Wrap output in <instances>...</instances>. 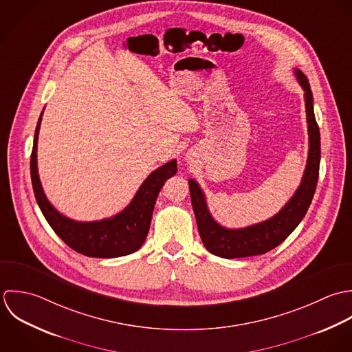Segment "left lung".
I'll return each instance as SVG.
<instances>
[{
  "mask_svg": "<svg viewBox=\"0 0 352 352\" xmlns=\"http://www.w3.org/2000/svg\"><path fill=\"white\" fill-rule=\"evenodd\" d=\"M294 73L305 91L309 155L300 185L280 211L265 221L245 228H226L212 217L200 185L195 179H189L192 206L201 241L208 252L217 257L241 258L265 254L279 246L296 228L311 204L318 181L321 157L320 129L314 117L313 94L307 77L299 69H295Z\"/></svg>",
  "mask_w": 352,
  "mask_h": 352,
  "instance_id": "obj_1",
  "label": "left lung"
}]
</instances>
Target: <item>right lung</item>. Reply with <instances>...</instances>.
<instances>
[{"instance_id": "add662e5", "label": "right lung", "mask_w": 352, "mask_h": 352, "mask_svg": "<svg viewBox=\"0 0 352 352\" xmlns=\"http://www.w3.org/2000/svg\"><path fill=\"white\" fill-rule=\"evenodd\" d=\"M42 114L34 135L30 168L36 203L50 227L69 248L88 257L113 258L139 250L149 231L157 195L164 182L177 173V160H170L152 171L142 182L131 204L116 216L96 221L72 220L50 204L39 179L36 148Z\"/></svg>"}]
</instances>
